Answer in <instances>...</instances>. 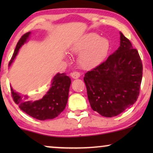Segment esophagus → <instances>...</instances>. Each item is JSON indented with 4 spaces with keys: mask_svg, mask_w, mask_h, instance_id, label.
<instances>
[{
    "mask_svg": "<svg viewBox=\"0 0 153 153\" xmlns=\"http://www.w3.org/2000/svg\"><path fill=\"white\" fill-rule=\"evenodd\" d=\"M70 75H71V76H72V78L76 79H78L80 77L81 74L78 72H74L71 73Z\"/></svg>",
    "mask_w": 153,
    "mask_h": 153,
    "instance_id": "34e87169",
    "label": "esophagus"
}]
</instances>
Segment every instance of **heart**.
<instances>
[{"label":"heart","mask_w":153,"mask_h":153,"mask_svg":"<svg viewBox=\"0 0 153 153\" xmlns=\"http://www.w3.org/2000/svg\"><path fill=\"white\" fill-rule=\"evenodd\" d=\"M110 41L101 37L95 33H88L77 39L73 44L71 50L79 54L78 62L84 70H91L101 65L109 53Z\"/></svg>","instance_id":"b5f03b06"}]
</instances>
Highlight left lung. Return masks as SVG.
<instances>
[{"mask_svg":"<svg viewBox=\"0 0 153 153\" xmlns=\"http://www.w3.org/2000/svg\"><path fill=\"white\" fill-rule=\"evenodd\" d=\"M120 35L118 49L83 77L92 109L108 118L118 116L135 103L143 74L138 51L122 33Z\"/></svg>","mask_w":153,"mask_h":153,"instance_id":"1","label":"left lung"}]
</instances>
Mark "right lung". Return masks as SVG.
Returning <instances> with one entry per match:
<instances>
[{
	"instance_id": "1",
	"label": "right lung",
	"mask_w": 153,
	"mask_h": 153,
	"mask_svg": "<svg viewBox=\"0 0 153 153\" xmlns=\"http://www.w3.org/2000/svg\"><path fill=\"white\" fill-rule=\"evenodd\" d=\"M30 33H26L21 37L9 62V67L15 59L20 48L28 40ZM70 84V77L64 73H58L52 79L51 87L47 93L42 99L35 101L29 100L28 95H22L14 91L12 86L10 88L14 101L21 110L37 120H45L55 118L63 111L68 102Z\"/></svg>"
}]
</instances>
